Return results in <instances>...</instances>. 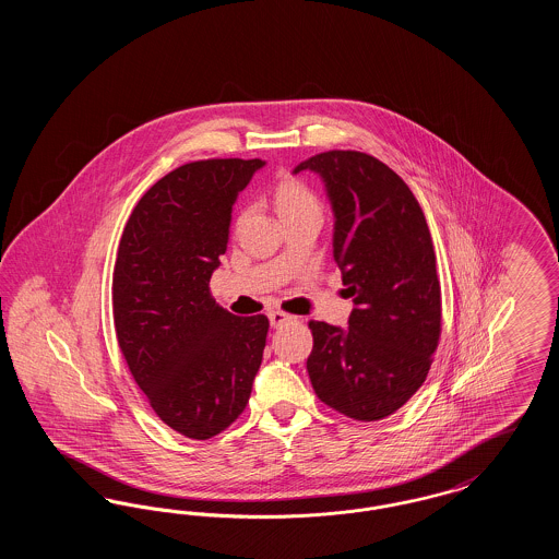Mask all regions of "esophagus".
<instances>
[{
	"mask_svg": "<svg viewBox=\"0 0 559 559\" xmlns=\"http://www.w3.org/2000/svg\"><path fill=\"white\" fill-rule=\"evenodd\" d=\"M267 319H270V324H272L274 329H278V326L292 322L293 317L292 314H287V312H281V310H270V312H267Z\"/></svg>",
	"mask_w": 559,
	"mask_h": 559,
	"instance_id": "34e87169",
	"label": "esophagus"
}]
</instances>
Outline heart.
<instances>
[{"label": "heart", "mask_w": 559, "mask_h": 559, "mask_svg": "<svg viewBox=\"0 0 559 559\" xmlns=\"http://www.w3.org/2000/svg\"><path fill=\"white\" fill-rule=\"evenodd\" d=\"M276 207L278 213H287L304 207H317V201L304 185L295 180H283L276 188Z\"/></svg>", "instance_id": "b5f03b06"}]
</instances>
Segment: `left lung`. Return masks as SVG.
Wrapping results in <instances>:
<instances>
[{
  "label": "left lung",
  "mask_w": 559,
  "mask_h": 559,
  "mask_svg": "<svg viewBox=\"0 0 559 559\" xmlns=\"http://www.w3.org/2000/svg\"><path fill=\"white\" fill-rule=\"evenodd\" d=\"M317 174L333 210V258L354 308L347 326L310 322L312 388L356 421L396 413L426 381L440 340V281L426 215L396 171L371 155L329 151Z\"/></svg>",
  "instance_id": "8db88e82"
}]
</instances>
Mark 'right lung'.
<instances>
[{"mask_svg":"<svg viewBox=\"0 0 559 559\" xmlns=\"http://www.w3.org/2000/svg\"><path fill=\"white\" fill-rule=\"evenodd\" d=\"M262 159L187 163L133 207L112 276L117 342L160 421L207 440L245 411L267 319L217 306L210 278L226 253L233 207Z\"/></svg>","mask_w":559,"mask_h":559,"instance_id":"obj_1","label":"right lung"}]
</instances>
